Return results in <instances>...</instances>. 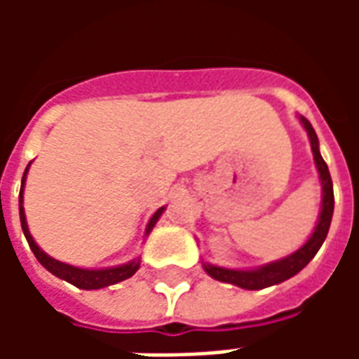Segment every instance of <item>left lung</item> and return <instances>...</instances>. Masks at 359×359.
<instances>
[{
  "instance_id": "1",
  "label": "left lung",
  "mask_w": 359,
  "mask_h": 359,
  "mask_svg": "<svg viewBox=\"0 0 359 359\" xmlns=\"http://www.w3.org/2000/svg\"><path fill=\"white\" fill-rule=\"evenodd\" d=\"M300 123L306 128V133H308L311 151H313V161H316L319 180H321V211H319V219H317L313 233L306 241V244L296 250V252H292L290 256L277 259V262H271L267 265H262V267H254V269H226V267H219V265H211L203 262L205 273L215 278V280L231 283V285L241 286V288H246V290H262V288H267V286L278 285V283H283L286 278L294 277L296 273H300L313 259V256L319 252L321 244L327 238L329 226H331L332 210H334L331 172H329V167H327L323 157L319 154V140H317V134L311 123L306 117H302V115Z\"/></svg>"
}]
</instances>
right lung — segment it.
Returning <instances> with one entry per match:
<instances>
[{
	"mask_svg": "<svg viewBox=\"0 0 359 359\" xmlns=\"http://www.w3.org/2000/svg\"><path fill=\"white\" fill-rule=\"evenodd\" d=\"M30 163H32V161H30ZM30 163L27 165L25 175H22V182H20L19 215H20V226H22V233H25V236H27L28 246H30V250L34 252L36 259H38L46 269L50 271L51 275L63 278V280L71 283V285H74L76 288H82V290H97V288H105V286L117 285V283H121V280L133 277L134 273L140 269V257H136V259L128 262V264L117 265V267L82 269V267H74V265L63 264V262H59V259H55V257L48 256V254H46L38 244H36L34 238H32V234H30V231H28L27 215H25V208H22V192H25V182H27V175H28V169H30ZM163 211L165 208H159V210L151 215L148 226H146V236L151 233V229L156 226V223L159 221V217H161V213H163Z\"/></svg>",
	"mask_w": 359,
	"mask_h": 359,
	"instance_id": "obj_1",
	"label": "right lung"
}]
</instances>
